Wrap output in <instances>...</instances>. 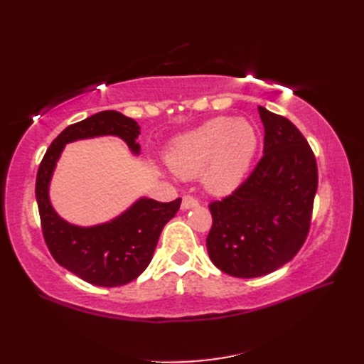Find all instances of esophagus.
I'll return each mask as SVG.
<instances>
[{
  "label": "esophagus",
  "mask_w": 364,
  "mask_h": 364,
  "mask_svg": "<svg viewBox=\"0 0 364 364\" xmlns=\"http://www.w3.org/2000/svg\"><path fill=\"white\" fill-rule=\"evenodd\" d=\"M198 206V200L192 196H184L183 197V203H181V210H191V208Z\"/></svg>",
  "instance_id": "1"
}]
</instances>
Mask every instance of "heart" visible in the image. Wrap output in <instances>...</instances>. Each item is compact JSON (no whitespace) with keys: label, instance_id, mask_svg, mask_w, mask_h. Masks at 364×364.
<instances>
[{"label":"heart","instance_id":"b5f03b06","mask_svg":"<svg viewBox=\"0 0 364 364\" xmlns=\"http://www.w3.org/2000/svg\"><path fill=\"white\" fill-rule=\"evenodd\" d=\"M258 149V133L244 117H215L176 139L167 153L170 168L181 178L202 173L214 194H227L249 170Z\"/></svg>","mask_w":364,"mask_h":364}]
</instances>
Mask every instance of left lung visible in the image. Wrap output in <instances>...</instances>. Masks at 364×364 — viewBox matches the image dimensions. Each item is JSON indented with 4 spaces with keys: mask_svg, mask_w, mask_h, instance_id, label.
<instances>
[{
    "mask_svg": "<svg viewBox=\"0 0 364 364\" xmlns=\"http://www.w3.org/2000/svg\"><path fill=\"white\" fill-rule=\"evenodd\" d=\"M264 156L233 194L213 202L206 249L237 278L274 272L296 257L310 230L318 166L306 139L286 117L258 106Z\"/></svg>",
    "mask_w": 364,
    "mask_h": 364,
    "instance_id": "left-lung-1",
    "label": "left lung"
}]
</instances>
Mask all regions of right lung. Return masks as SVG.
<instances>
[{
	"mask_svg": "<svg viewBox=\"0 0 364 364\" xmlns=\"http://www.w3.org/2000/svg\"><path fill=\"white\" fill-rule=\"evenodd\" d=\"M141 134L137 122L117 111H102L67 127L51 142L38 166L36 198L42 233L48 250L60 266L81 280L103 288L122 286L141 275L150 264L166 223L180 210L181 198L161 203L142 197L117 218L92 227L64 220L50 202V183L64 146L81 139L117 136L134 154Z\"/></svg>",
	"mask_w": 364,
	"mask_h": 364,
	"instance_id": "right-lung-1",
	"label": "right lung"
}]
</instances>
